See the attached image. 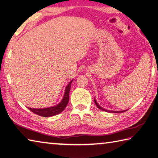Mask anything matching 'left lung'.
<instances>
[{
    "instance_id": "1",
    "label": "left lung",
    "mask_w": 158,
    "mask_h": 158,
    "mask_svg": "<svg viewBox=\"0 0 158 158\" xmlns=\"http://www.w3.org/2000/svg\"><path fill=\"white\" fill-rule=\"evenodd\" d=\"M94 102H95L96 105L97 106V107H98V109H100V110H105V111H106V112H109V113H123V112H125V111H126V110H127H127H107V109H105L102 108V106H100L98 105V103L96 102V100L95 98H94Z\"/></svg>"
}]
</instances>
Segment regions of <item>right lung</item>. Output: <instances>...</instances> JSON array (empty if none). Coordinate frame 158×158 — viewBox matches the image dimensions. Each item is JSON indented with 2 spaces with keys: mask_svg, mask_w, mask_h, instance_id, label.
Instances as JSON below:
<instances>
[{
  "mask_svg": "<svg viewBox=\"0 0 158 158\" xmlns=\"http://www.w3.org/2000/svg\"><path fill=\"white\" fill-rule=\"evenodd\" d=\"M73 81V79L70 81L69 84L66 85L65 90H64V94L63 96V98L59 104L57 105L53 106H49L48 108H43V109H32L29 108L28 109L31 110L32 112L36 114V115L42 116V117H51L58 115V114L62 113L64 109L66 108V105H68L69 100V92L70 89V85L71 83Z\"/></svg>",
  "mask_w": 158,
  "mask_h": 158,
  "instance_id": "add662e5",
  "label": "right lung"
}]
</instances>
